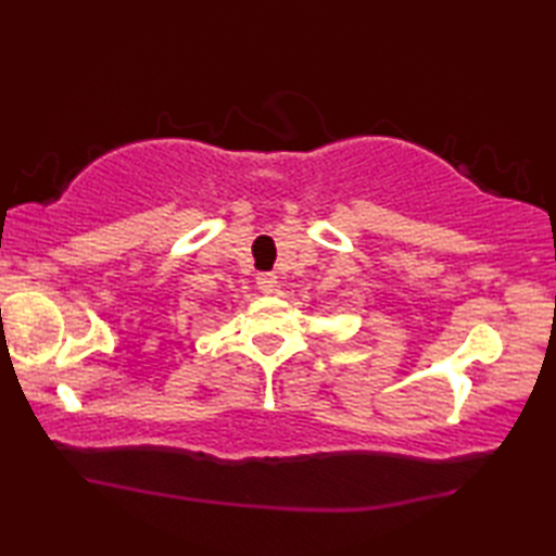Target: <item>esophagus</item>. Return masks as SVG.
<instances>
[{"instance_id":"esophagus-1","label":"esophagus","mask_w":556,"mask_h":556,"mask_svg":"<svg viewBox=\"0 0 556 556\" xmlns=\"http://www.w3.org/2000/svg\"><path fill=\"white\" fill-rule=\"evenodd\" d=\"M257 289L263 293H275L277 291V275H275V271H263V275H257Z\"/></svg>"}]
</instances>
